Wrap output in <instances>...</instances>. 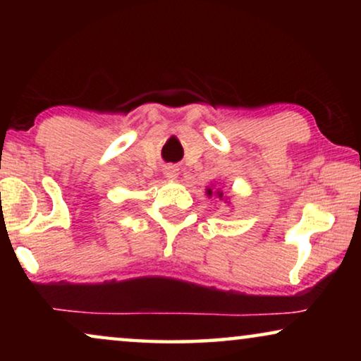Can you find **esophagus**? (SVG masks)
<instances>
[{
    "label": "esophagus",
    "mask_w": 361,
    "mask_h": 361,
    "mask_svg": "<svg viewBox=\"0 0 361 361\" xmlns=\"http://www.w3.org/2000/svg\"><path fill=\"white\" fill-rule=\"evenodd\" d=\"M164 176L167 177V179L174 180V179H177V176H179V169H177L176 166H167L164 169Z\"/></svg>",
    "instance_id": "esophagus-1"
}]
</instances>
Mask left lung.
Segmentation results:
<instances>
[{
	"label": "left lung",
	"instance_id": "obj_1",
	"mask_svg": "<svg viewBox=\"0 0 361 361\" xmlns=\"http://www.w3.org/2000/svg\"><path fill=\"white\" fill-rule=\"evenodd\" d=\"M207 194H209V195H212V189H209V190H207ZM215 195H216V197H219V199H221V197H224V192L216 190V192H215Z\"/></svg>",
	"mask_w": 361,
	"mask_h": 361
}]
</instances>
